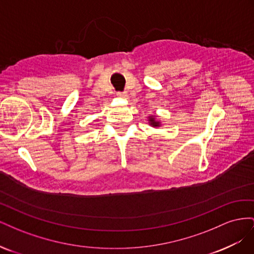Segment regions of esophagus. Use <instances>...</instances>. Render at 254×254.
I'll return each mask as SVG.
<instances>
[{"mask_svg":"<svg viewBox=\"0 0 254 254\" xmlns=\"http://www.w3.org/2000/svg\"><path fill=\"white\" fill-rule=\"evenodd\" d=\"M117 95L119 97H123V98H127L128 97V94L126 93V92H118Z\"/></svg>","mask_w":254,"mask_h":254,"instance_id":"34e87169","label":"esophagus"}]
</instances>
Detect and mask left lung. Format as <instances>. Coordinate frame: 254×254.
I'll list each match as a JSON object with an SVG mask.
<instances>
[{
  "mask_svg": "<svg viewBox=\"0 0 254 254\" xmlns=\"http://www.w3.org/2000/svg\"><path fill=\"white\" fill-rule=\"evenodd\" d=\"M149 121L151 122V125H153V126H158L159 125L158 122H153V121H155V120H153V118H150Z\"/></svg>",
  "mask_w": 254,
  "mask_h": 254,
  "instance_id": "obj_1",
  "label": "left lung"
}]
</instances>
